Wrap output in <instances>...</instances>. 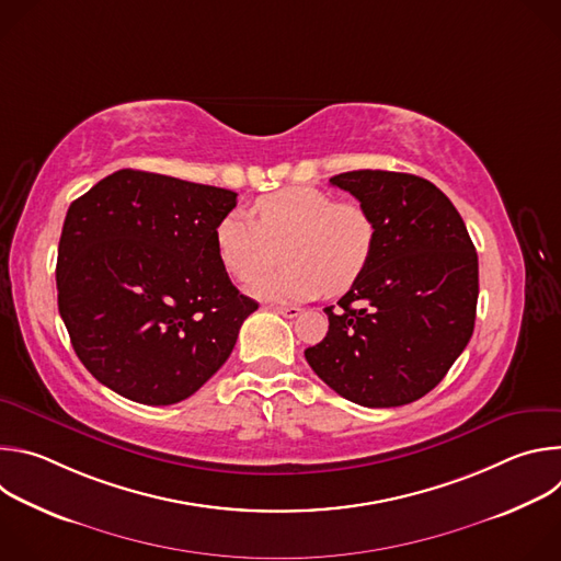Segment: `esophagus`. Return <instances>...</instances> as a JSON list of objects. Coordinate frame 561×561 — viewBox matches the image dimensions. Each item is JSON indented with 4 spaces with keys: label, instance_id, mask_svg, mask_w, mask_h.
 <instances>
[{
    "label": "esophagus",
    "instance_id": "obj_1",
    "mask_svg": "<svg viewBox=\"0 0 561 561\" xmlns=\"http://www.w3.org/2000/svg\"><path fill=\"white\" fill-rule=\"evenodd\" d=\"M275 312H279V314H284V317H297V314H301V308L299 306H286V304H279V306H271Z\"/></svg>",
    "mask_w": 561,
    "mask_h": 561
}]
</instances>
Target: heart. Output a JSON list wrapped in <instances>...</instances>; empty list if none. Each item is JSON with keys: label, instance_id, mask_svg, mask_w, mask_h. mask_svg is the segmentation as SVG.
<instances>
[{"label": "heart", "instance_id": "1", "mask_svg": "<svg viewBox=\"0 0 561 561\" xmlns=\"http://www.w3.org/2000/svg\"><path fill=\"white\" fill-rule=\"evenodd\" d=\"M253 219L244 210L228 213L215 230V242L226 271L251 282L286 266L251 286L266 299H314L324 290L342 295L366 273L377 226L355 199H335L312 186H290L255 202Z\"/></svg>", "mask_w": 561, "mask_h": 561}]
</instances>
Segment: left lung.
Returning <instances> with one entry per match:
<instances>
[{
    "label": "left lung",
    "instance_id": "1",
    "mask_svg": "<svg viewBox=\"0 0 561 561\" xmlns=\"http://www.w3.org/2000/svg\"><path fill=\"white\" fill-rule=\"evenodd\" d=\"M373 215L377 244L362 279L329 314L306 362L368 409L431 392L466 348L479 295L477 253L453 202L428 180L390 171L331 178Z\"/></svg>",
    "mask_w": 561,
    "mask_h": 561
}]
</instances>
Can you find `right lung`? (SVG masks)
<instances>
[{"label":"right lung","mask_w":561,"mask_h":561,"mask_svg":"<svg viewBox=\"0 0 561 561\" xmlns=\"http://www.w3.org/2000/svg\"><path fill=\"white\" fill-rule=\"evenodd\" d=\"M237 193L124 169L66 213L57 304L89 373L117 394L169 407L228 359L257 301L239 293L217 251Z\"/></svg>","instance_id":"obj_1"}]
</instances>
